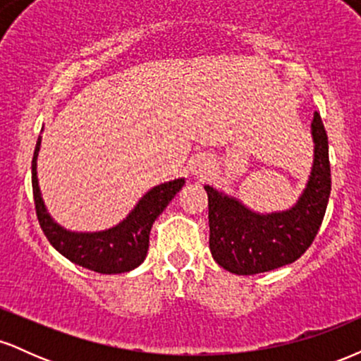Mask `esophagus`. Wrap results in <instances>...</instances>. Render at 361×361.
Listing matches in <instances>:
<instances>
[{
    "label": "esophagus",
    "mask_w": 361,
    "mask_h": 361,
    "mask_svg": "<svg viewBox=\"0 0 361 361\" xmlns=\"http://www.w3.org/2000/svg\"><path fill=\"white\" fill-rule=\"evenodd\" d=\"M209 168H210V161L207 159V157H202V156H198V157H195L193 159V163H192V171L195 173V175H205L207 171H209Z\"/></svg>",
    "instance_id": "34e87169"
}]
</instances>
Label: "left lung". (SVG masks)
<instances>
[{
	"label": "left lung",
	"mask_w": 361,
	"mask_h": 361,
	"mask_svg": "<svg viewBox=\"0 0 361 361\" xmlns=\"http://www.w3.org/2000/svg\"><path fill=\"white\" fill-rule=\"evenodd\" d=\"M314 163L304 192L288 210L258 214L238 198L205 185L209 195V246L214 259L235 275H256L299 259L316 238L331 193L327 134L314 114Z\"/></svg>",
	"instance_id": "left-lung-1"
}]
</instances>
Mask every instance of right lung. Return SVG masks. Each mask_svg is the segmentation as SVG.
<instances>
[{"label":"right lung","mask_w":361,"mask_h":361,"mask_svg":"<svg viewBox=\"0 0 361 361\" xmlns=\"http://www.w3.org/2000/svg\"><path fill=\"white\" fill-rule=\"evenodd\" d=\"M40 140V137L37 139L32 159V188L37 219L49 243L74 264L103 275H117L137 268L147 256L152 224L180 192L185 185V178L166 181L149 190L132 209V212L115 227L98 233H73L54 221L44 205L37 178Z\"/></svg>","instance_id":"right-lung-1"}]
</instances>
